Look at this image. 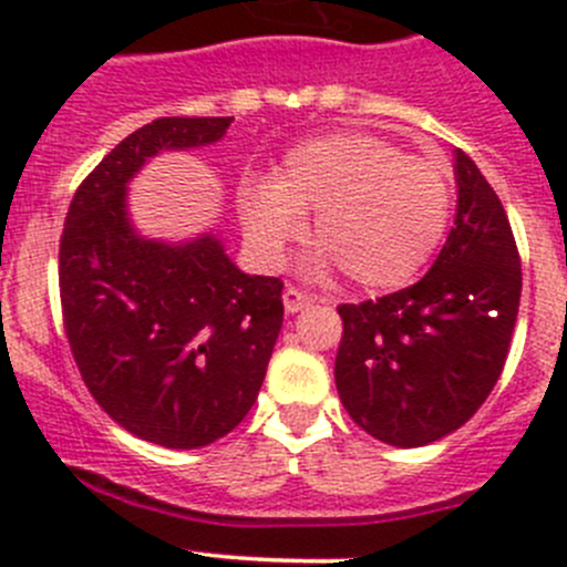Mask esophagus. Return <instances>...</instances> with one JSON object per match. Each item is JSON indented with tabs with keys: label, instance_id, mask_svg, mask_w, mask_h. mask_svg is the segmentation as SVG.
I'll use <instances>...</instances> for the list:
<instances>
[{
	"label": "esophagus",
	"instance_id": "1",
	"mask_svg": "<svg viewBox=\"0 0 567 567\" xmlns=\"http://www.w3.org/2000/svg\"><path fill=\"white\" fill-rule=\"evenodd\" d=\"M282 301H285V310L299 312V310H305V307H310L312 301H316V296L307 293V290H301V288H296V285H288L282 293Z\"/></svg>",
	"mask_w": 567,
	"mask_h": 567
}]
</instances>
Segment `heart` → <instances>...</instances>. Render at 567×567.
<instances>
[{
	"instance_id": "b5f03b06",
	"label": "heart",
	"mask_w": 567,
	"mask_h": 567,
	"mask_svg": "<svg viewBox=\"0 0 567 567\" xmlns=\"http://www.w3.org/2000/svg\"><path fill=\"white\" fill-rule=\"evenodd\" d=\"M453 183L442 164L409 156L373 134H329L301 142L274 181H247L238 214L249 247L277 262L305 233L353 285L400 288L416 277L447 233Z\"/></svg>"
}]
</instances>
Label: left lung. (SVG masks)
I'll return each instance as SVG.
<instances>
[{"label":"left lung","mask_w":567,"mask_h":567,"mask_svg":"<svg viewBox=\"0 0 567 567\" xmlns=\"http://www.w3.org/2000/svg\"><path fill=\"white\" fill-rule=\"evenodd\" d=\"M458 214L420 282L340 305L334 381L362 431L422 447L458 431L505 368L522 301V257L499 197L455 151Z\"/></svg>","instance_id":"8db88e82"}]
</instances>
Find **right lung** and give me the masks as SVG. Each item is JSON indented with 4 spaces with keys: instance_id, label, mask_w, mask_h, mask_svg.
<instances>
[{
    "instance_id": "right-lung-1",
    "label": "right lung",
    "mask_w": 567,
    "mask_h": 567,
    "mask_svg": "<svg viewBox=\"0 0 567 567\" xmlns=\"http://www.w3.org/2000/svg\"><path fill=\"white\" fill-rule=\"evenodd\" d=\"M233 117H158L82 181L60 238L71 353L95 403L134 436L197 450L257 400L282 329V279L238 271L216 236L147 241L125 186L162 151L210 145Z\"/></svg>"
}]
</instances>
